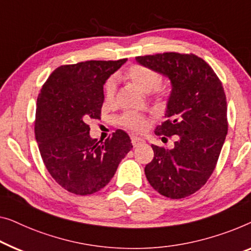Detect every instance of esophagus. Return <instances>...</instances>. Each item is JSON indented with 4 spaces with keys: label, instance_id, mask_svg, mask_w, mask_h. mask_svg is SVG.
Masks as SVG:
<instances>
[{
    "label": "esophagus",
    "instance_id": "34e87169",
    "mask_svg": "<svg viewBox=\"0 0 251 251\" xmlns=\"http://www.w3.org/2000/svg\"><path fill=\"white\" fill-rule=\"evenodd\" d=\"M130 140H132V144L134 147H139L141 144L144 143V140L141 139V137H137V136H132L130 137Z\"/></svg>",
    "mask_w": 251,
    "mask_h": 251
}]
</instances>
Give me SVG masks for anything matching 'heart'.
Masks as SVG:
<instances>
[{
  "mask_svg": "<svg viewBox=\"0 0 251 251\" xmlns=\"http://www.w3.org/2000/svg\"><path fill=\"white\" fill-rule=\"evenodd\" d=\"M125 78L144 93L154 94L157 97H164L171 91V84L160 80L159 73L148 66H129L125 72ZM116 92H117V79L112 76L107 79L103 87V97L105 102H108V103L114 102L116 99ZM119 123L126 128L135 130V132H143L149 126V119L147 116L134 111L124 112L119 117Z\"/></svg>",
  "mask_w": 251,
  "mask_h": 251,
  "instance_id": "1",
  "label": "heart"
}]
</instances>
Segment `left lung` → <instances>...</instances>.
Returning a JSON list of instances; mask_svg holds the SVG:
<instances>
[{
    "label": "left lung",
    "instance_id": "1",
    "mask_svg": "<svg viewBox=\"0 0 251 251\" xmlns=\"http://www.w3.org/2000/svg\"><path fill=\"white\" fill-rule=\"evenodd\" d=\"M136 61L172 82L166 119L158 136L177 135L172 150L152 144L153 159L144 168L161 196L182 199L200 190L213 174L227 134L226 97L213 68L193 53L165 52Z\"/></svg>",
    "mask_w": 251,
    "mask_h": 251
}]
</instances>
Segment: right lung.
<instances>
[{"label":"right lung","instance_id":"obj_1","mask_svg":"<svg viewBox=\"0 0 251 251\" xmlns=\"http://www.w3.org/2000/svg\"><path fill=\"white\" fill-rule=\"evenodd\" d=\"M127 59L63 65L49 76L37 98L35 136L48 172L77 196L100 191L132 150L128 134L117 129L104 142L90 137V119H100L103 84Z\"/></svg>","mask_w":251,"mask_h":251}]
</instances>
